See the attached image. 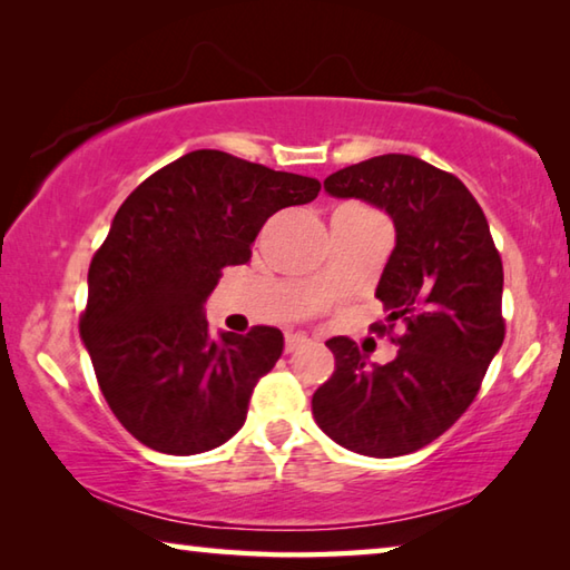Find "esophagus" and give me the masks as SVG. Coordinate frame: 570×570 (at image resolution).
I'll list each match as a JSON object with an SVG mask.
<instances>
[{"label":"esophagus","instance_id":"obj_1","mask_svg":"<svg viewBox=\"0 0 570 570\" xmlns=\"http://www.w3.org/2000/svg\"><path fill=\"white\" fill-rule=\"evenodd\" d=\"M308 344V336L306 334H286V352H296L298 346Z\"/></svg>","mask_w":570,"mask_h":570}]
</instances>
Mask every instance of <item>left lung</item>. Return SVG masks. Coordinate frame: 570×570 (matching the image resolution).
Wrapping results in <instances>:
<instances>
[{
    "instance_id": "1",
    "label": "left lung",
    "mask_w": 570,
    "mask_h": 570,
    "mask_svg": "<svg viewBox=\"0 0 570 570\" xmlns=\"http://www.w3.org/2000/svg\"><path fill=\"white\" fill-rule=\"evenodd\" d=\"M324 188L387 210L397 228L372 332L400 346L366 364L350 336L326 342L334 372L312 397L314 420L342 448L397 458L438 440L480 392L505 340L503 262L488 218L458 176L402 153L332 173ZM402 321L405 332L393 334Z\"/></svg>"
}]
</instances>
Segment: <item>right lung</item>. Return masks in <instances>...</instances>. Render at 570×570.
<instances>
[{
	"instance_id": "1",
	"label": "right lung",
	"mask_w": 570,
	"mask_h": 570,
	"mask_svg": "<svg viewBox=\"0 0 570 570\" xmlns=\"http://www.w3.org/2000/svg\"><path fill=\"white\" fill-rule=\"evenodd\" d=\"M320 188L224 150H193L125 198L90 262L80 334L105 402L142 445L196 455L246 422L284 334L256 324L210 340L200 308L226 266L250 262L266 220Z\"/></svg>"
}]
</instances>
